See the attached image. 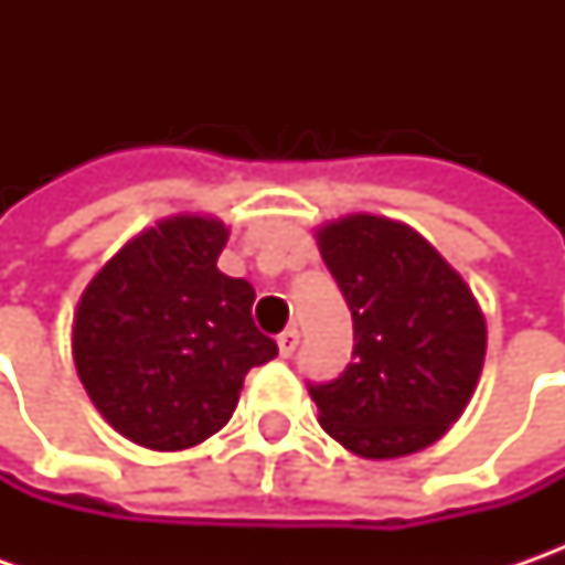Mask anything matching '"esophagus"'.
Wrapping results in <instances>:
<instances>
[{
	"label": "esophagus",
	"mask_w": 565,
	"mask_h": 565,
	"mask_svg": "<svg viewBox=\"0 0 565 565\" xmlns=\"http://www.w3.org/2000/svg\"><path fill=\"white\" fill-rule=\"evenodd\" d=\"M276 342H279V355H282V359H292V352L295 349H298V330H286V333H279V339H276Z\"/></svg>",
	"instance_id": "34e87169"
}]
</instances>
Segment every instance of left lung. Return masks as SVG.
I'll return each mask as SVG.
<instances>
[{"instance_id":"1","label":"left lung","mask_w":565,"mask_h":565,"mask_svg":"<svg viewBox=\"0 0 565 565\" xmlns=\"http://www.w3.org/2000/svg\"><path fill=\"white\" fill-rule=\"evenodd\" d=\"M315 238L355 327V361L311 386L320 427L361 459L422 452L475 396L484 311L440 250L399 220L349 213Z\"/></svg>"}]
</instances>
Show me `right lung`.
I'll return each instance as SVG.
<instances>
[{
  "mask_svg": "<svg viewBox=\"0 0 565 565\" xmlns=\"http://www.w3.org/2000/svg\"><path fill=\"white\" fill-rule=\"evenodd\" d=\"M226 238L216 216H166L81 292L77 377L131 444L160 452L204 444L232 418L245 374L279 352L250 320V282L216 267Z\"/></svg>",
  "mask_w": 565,
  "mask_h": 565,
  "instance_id": "obj_1",
  "label": "right lung"
}]
</instances>
